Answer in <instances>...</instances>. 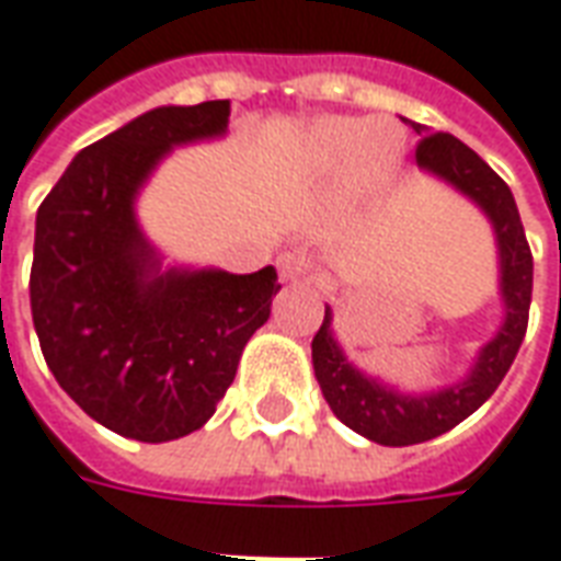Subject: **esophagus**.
<instances>
[{
	"mask_svg": "<svg viewBox=\"0 0 561 561\" xmlns=\"http://www.w3.org/2000/svg\"><path fill=\"white\" fill-rule=\"evenodd\" d=\"M305 272H308V262H305V256H299V253H280V256H277V274H280L284 280H296V277H301Z\"/></svg>",
	"mask_w": 561,
	"mask_h": 561,
	"instance_id": "esophagus-1",
	"label": "esophagus"
}]
</instances>
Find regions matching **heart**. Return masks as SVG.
Masks as SVG:
<instances>
[{
    "label": "heart",
    "instance_id": "1",
    "mask_svg": "<svg viewBox=\"0 0 561 561\" xmlns=\"http://www.w3.org/2000/svg\"><path fill=\"white\" fill-rule=\"evenodd\" d=\"M399 153V135L387 123L365 126L356 117H325L305 138L296 174L301 181H329L353 160L351 190L365 193L396 172Z\"/></svg>",
    "mask_w": 561,
    "mask_h": 561
}]
</instances>
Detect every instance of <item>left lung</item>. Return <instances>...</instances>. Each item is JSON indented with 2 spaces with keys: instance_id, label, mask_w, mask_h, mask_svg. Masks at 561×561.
<instances>
[{
  "instance_id": "1",
  "label": "left lung",
  "mask_w": 561,
  "mask_h": 561,
  "mask_svg": "<svg viewBox=\"0 0 561 561\" xmlns=\"http://www.w3.org/2000/svg\"><path fill=\"white\" fill-rule=\"evenodd\" d=\"M416 162L426 172L450 181L465 196H471L495 226L499 238V256H502V296L507 317L499 335L480 351L478 365L471 375L456 387L440 389L432 396H401L396 389L380 387L371 377L359 375L344 353L337 351L332 337V311L325 308L323 325L313 335V375L323 389L332 414L383 447H408L423 444L459 426L465 416H471L483 401L499 389L507 368L519 353L526 337L528 305H531V250H528L523 220L516 210L514 193L499 174L492 172L478 153L450 133H428L414 126Z\"/></svg>"
}]
</instances>
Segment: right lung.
<instances>
[{
	"mask_svg": "<svg viewBox=\"0 0 561 561\" xmlns=\"http://www.w3.org/2000/svg\"><path fill=\"white\" fill-rule=\"evenodd\" d=\"M229 99L153 108L83 147L35 217L30 305L57 383L123 438H184L217 411L277 272H157L133 198L174 145L224 135Z\"/></svg>",
	"mask_w": 561,
	"mask_h": 561,
	"instance_id": "add662e5",
	"label": "right lung"
}]
</instances>
